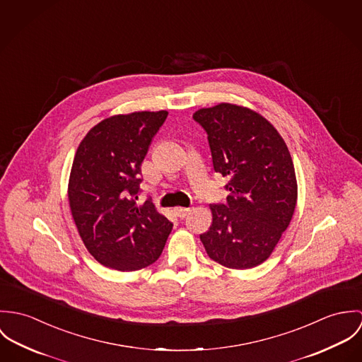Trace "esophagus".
Masks as SVG:
<instances>
[{"mask_svg": "<svg viewBox=\"0 0 362 362\" xmlns=\"http://www.w3.org/2000/svg\"><path fill=\"white\" fill-rule=\"evenodd\" d=\"M175 214L179 216V218H186L189 214H190V211H192V208H185V206H176L175 209Z\"/></svg>", "mask_w": 362, "mask_h": 362, "instance_id": "obj_1", "label": "esophagus"}]
</instances>
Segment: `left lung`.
I'll return each instance as SVG.
<instances>
[{
	"label": "left lung",
	"mask_w": 362,
	"mask_h": 362,
	"mask_svg": "<svg viewBox=\"0 0 362 362\" xmlns=\"http://www.w3.org/2000/svg\"><path fill=\"white\" fill-rule=\"evenodd\" d=\"M208 134L215 172L229 177L226 204L209 205L212 223L200 235L206 254L230 269L269 258L297 204V179L288 148L261 114L230 103L193 114Z\"/></svg>",
	"instance_id": "1"
}]
</instances>
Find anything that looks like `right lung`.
<instances>
[{
  "label": "right lung",
  "mask_w": 362,
  "mask_h": 362,
  "mask_svg": "<svg viewBox=\"0 0 362 362\" xmlns=\"http://www.w3.org/2000/svg\"><path fill=\"white\" fill-rule=\"evenodd\" d=\"M166 117V111L110 117L76 150L69 208L86 248L107 268L132 272L154 264L172 230L151 201H136L141 162Z\"/></svg>",
  "instance_id": "add662e5"
}]
</instances>
